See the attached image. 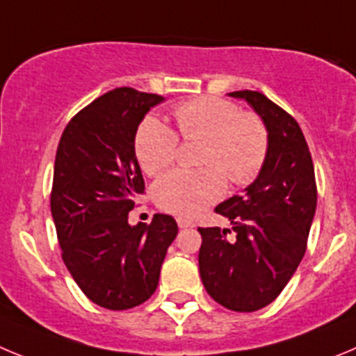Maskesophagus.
<instances>
[{
    "mask_svg": "<svg viewBox=\"0 0 356 356\" xmlns=\"http://www.w3.org/2000/svg\"><path fill=\"white\" fill-rule=\"evenodd\" d=\"M177 225L181 227V229H190V227H193V220H190V218H177Z\"/></svg>",
    "mask_w": 356,
    "mask_h": 356,
    "instance_id": "obj_1",
    "label": "esophagus"
}]
</instances>
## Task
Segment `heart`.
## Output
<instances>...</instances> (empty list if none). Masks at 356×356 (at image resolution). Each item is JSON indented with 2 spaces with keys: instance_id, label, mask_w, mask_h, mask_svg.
I'll return each mask as SVG.
<instances>
[{
  "instance_id": "1",
  "label": "heart",
  "mask_w": 356,
  "mask_h": 356,
  "mask_svg": "<svg viewBox=\"0 0 356 356\" xmlns=\"http://www.w3.org/2000/svg\"><path fill=\"white\" fill-rule=\"evenodd\" d=\"M179 133L186 140H202L198 170H175L154 186V200L163 211L193 216L216 202L225 191V177L245 184L261 170L268 152V133L255 115L241 113L234 102L202 97L184 102L174 111ZM177 134L159 122L145 118L140 126L134 150L142 170L158 175L174 163Z\"/></svg>"
}]
</instances>
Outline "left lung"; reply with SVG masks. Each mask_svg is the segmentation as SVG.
<instances>
[{
  "instance_id": "left-lung-1",
  "label": "left lung",
  "mask_w": 356,
  "mask_h": 356,
  "mask_svg": "<svg viewBox=\"0 0 356 356\" xmlns=\"http://www.w3.org/2000/svg\"><path fill=\"white\" fill-rule=\"evenodd\" d=\"M227 95L259 115L268 152L255 181L214 209L229 220L234 238H226L229 229H198V270L214 302L255 312L273 302L302 262L318 193L309 145L296 120L261 92Z\"/></svg>"
}]
</instances>
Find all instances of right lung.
Here are the masks:
<instances>
[{
    "label": "right lung",
    "mask_w": 356,
    "mask_h": 356,
    "mask_svg": "<svg viewBox=\"0 0 356 356\" xmlns=\"http://www.w3.org/2000/svg\"><path fill=\"white\" fill-rule=\"evenodd\" d=\"M165 97L115 88L83 108L63 131L54 159L51 214L62 257L79 289L110 310L147 302L177 236L168 214L129 225L143 191L134 138L150 108Z\"/></svg>",
    "instance_id": "right-lung-1"
}]
</instances>
